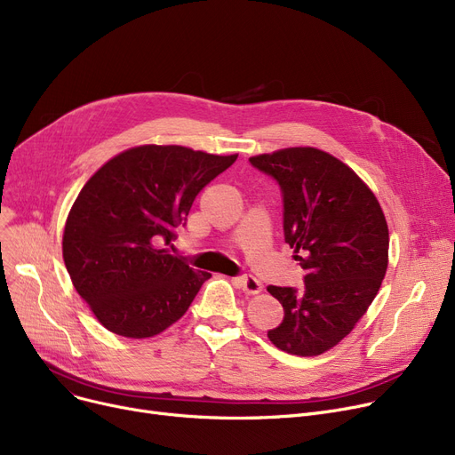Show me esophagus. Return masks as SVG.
<instances>
[{
    "label": "esophagus",
    "mask_w": 455,
    "mask_h": 455,
    "mask_svg": "<svg viewBox=\"0 0 455 455\" xmlns=\"http://www.w3.org/2000/svg\"><path fill=\"white\" fill-rule=\"evenodd\" d=\"M235 282L247 295H258L261 290H264V285H261V282L256 280L254 276H240L235 278Z\"/></svg>",
    "instance_id": "34e87169"
}]
</instances>
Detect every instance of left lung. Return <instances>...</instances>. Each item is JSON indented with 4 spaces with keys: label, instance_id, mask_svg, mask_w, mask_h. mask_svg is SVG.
Wrapping results in <instances>:
<instances>
[{
    "label": "left lung",
    "instance_id": "obj_1",
    "mask_svg": "<svg viewBox=\"0 0 455 455\" xmlns=\"http://www.w3.org/2000/svg\"><path fill=\"white\" fill-rule=\"evenodd\" d=\"M249 160L280 184L285 243L306 273L302 290L267 288L283 307L267 338L293 355L324 354L365 315L386 276L384 210L372 189L326 151L285 148Z\"/></svg>",
    "mask_w": 455,
    "mask_h": 455
}]
</instances>
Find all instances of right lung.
<instances>
[{
	"mask_svg": "<svg viewBox=\"0 0 455 455\" xmlns=\"http://www.w3.org/2000/svg\"><path fill=\"white\" fill-rule=\"evenodd\" d=\"M235 158L148 143L116 155L83 186L64 225L62 256L108 331L146 339L188 312L212 275L167 245L199 191Z\"/></svg>",
	"mask_w": 455,
	"mask_h": 455,
	"instance_id": "add662e5",
	"label": "right lung"
}]
</instances>
